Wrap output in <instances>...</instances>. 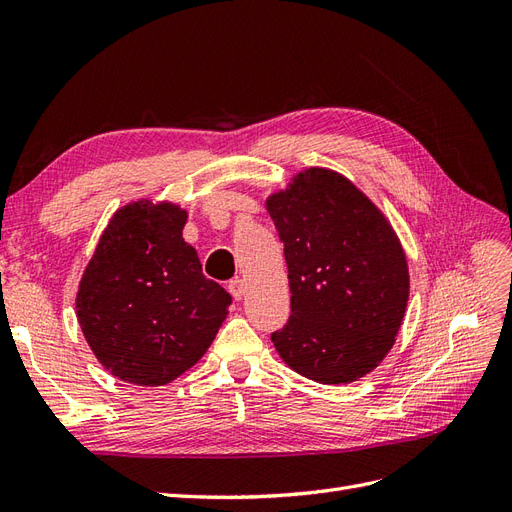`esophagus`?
Listing matches in <instances>:
<instances>
[{"label":"esophagus","mask_w":512,"mask_h":512,"mask_svg":"<svg viewBox=\"0 0 512 512\" xmlns=\"http://www.w3.org/2000/svg\"><path fill=\"white\" fill-rule=\"evenodd\" d=\"M245 280H239V277H237V280H232L230 284H228V290H230V294H232V297H235V301H241L243 299V294H245Z\"/></svg>","instance_id":"1"}]
</instances>
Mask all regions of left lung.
<instances>
[{
  "label": "left lung",
  "mask_w": 512,
  "mask_h": 512,
  "mask_svg": "<svg viewBox=\"0 0 512 512\" xmlns=\"http://www.w3.org/2000/svg\"><path fill=\"white\" fill-rule=\"evenodd\" d=\"M284 243L290 318L271 335L282 361L320 384L376 369L404 322L410 275L391 222L344 175L305 168L267 198Z\"/></svg>",
  "instance_id": "obj_1"
}]
</instances>
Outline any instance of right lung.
<instances>
[{
  "mask_svg": "<svg viewBox=\"0 0 512 512\" xmlns=\"http://www.w3.org/2000/svg\"><path fill=\"white\" fill-rule=\"evenodd\" d=\"M188 211L147 198L104 228L76 292V318L104 369L162 386L200 361L226 320L230 294L203 275L183 241Z\"/></svg>",
  "mask_w": 512,
  "mask_h": 512,
  "instance_id": "right-lung-1",
  "label": "right lung"
}]
</instances>
